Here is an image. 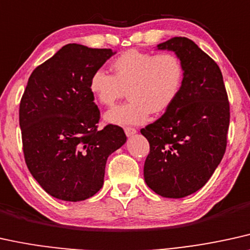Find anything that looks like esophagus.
<instances>
[{"label":"esophagus","mask_w":250,"mask_h":250,"mask_svg":"<svg viewBox=\"0 0 250 250\" xmlns=\"http://www.w3.org/2000/svg\"><path fill=\"white\" fill-rule=\"evenodd\" d=\"M125 135H127V137H131V136L135 135L137 131H136L135 128L125 127Z\"/></svg>","instance_id":"esophagus-1"}]
</instances>
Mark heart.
I'll return each mask as SVG.
<instances>
[{"mask_svg": "<svg viewBox=\"0 0 250 250\" xmlns=\"http://www.w3.org/2000/svg\"><path fill=\"white\" fill-rule=\"evenodd\" d=\"M114 75L94 71L88 90L104 106H112L128 92L130 102L105 113L106 123L135 125L144 123L148 114H162L168 109L181 91L185 69L173 53L152 54L131 49L118 56L110 64Z\"/></svg>", "mask_w": 250, "mask_h": 250, "instance_id": "heart-1", "label": "heart"}]
</instances>
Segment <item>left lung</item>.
<instances>
[{
	"instance_id": "left-lung-1",
	"label": "left lung",
	"mask_w": 250,
	"mask_h": 250,
	"mask_svg": "<svg viewBox=\"0 0 250 250\" xmlns=\"http://www.w3.org/2000/svg\"><path fill=\"white\" fill-rule=\"evenodd\" d=\"M157 49L179 56L185 78L173 105L141 130L150 143L144 180L163 197L182 198L200 190L222 162L229 104L219 67L194 41L175 37Z\"/></svg>"
}]
</instances>
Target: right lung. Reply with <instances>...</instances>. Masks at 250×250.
Returning a JSON list of instances; mask_svg holds the SVG:
<instances>
[{
	"label": "right lung",
	"instance_id": "right-lung-1",
	"mask_svg": "<svg viewBox=\"0 0 250 250\" xmlns=\"http://www.w3.org/2000/svg\"><path fill=\"white\" fill-rule=\"evenodd\" d=\"M116 52L69 43L34 69L20 106L27 168L41 188L67 202L104 185L107 158L127 142L118 125L98 130L100 112L88 82Z\"/></svg>",
	"mask_w": 250,
	"mask_h": 250
}]
</instances>
